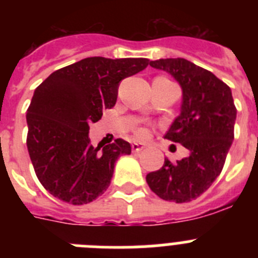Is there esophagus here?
<instances>
[{
    "instance_id": "1",
    "label": "esophagus",
    "mask_w": 258,
    "mask_h": 258,
    "mask_svg": "<svg viewBox=\"0 0 258 258\" xmlns=\"http://www.w3.org/2000/svg\"><path fill=\"white\" fill-rule=\"evenodd\" d=\"M143 149H145V145H142V143H132V150H133V152H140Z\"/></svg>"
}]
</instances>
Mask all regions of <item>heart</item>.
Here are the masks:
<instances>
[{"instance_id":"b5f03b06","label":"heart","mask_w":258,"mask_h":258,"mask_svg":"<svg viewBox=\"0 0 258 258\" xmlns=\"http://www.w3.org/2000/svg\"><path fill=\"white\" fill-rule=\"evenodd\" d=\"M137 133H138V136H141V137L146 136V132H145V131H143V129H140V131L137 132Z\"/></svg>"}]
</instances>
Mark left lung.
<instances>
[{"label": "left lung", "instance_id": "obj_1", "mask_svg": "<svg viewBox=\"0 0 258 258\" xmlns=\"http://www.w3.org/2000/svg\"><path fill=\"white\" fill-rule=\"evenodd\" d=\"M150 66L166 71L181 85V113L164 138L181 143L190 155L175 164L165 159L146 181L161 199L191 202L220 175L234 140L236 108L231 89L211 71L183 58L151 60Z\"/></svg>", "mask_w": 258, "mask_h": 258}]
</instances>
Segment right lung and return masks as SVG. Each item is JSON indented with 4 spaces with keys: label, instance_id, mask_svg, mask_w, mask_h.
<instances>
[{
    "label": "right lung",
    "instance_id": "1",
    "mask_svg": "<svg viewBox=\"0 0 258 258\" xmlns=\"http://www.w3.org/2000/svg\"><path fill=\"white\" fill-rule=\"evenodd\" d=\"M146 58L92 56L52 72L36 88L27 109V147L41 184L66 203L83 206L108 188L129 142L93 147L89 125L112 108L118 84L149 66Z\"/></svg>",
    "mask_w": 258,
    "mask_h": 258
}]
</instances>
